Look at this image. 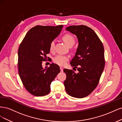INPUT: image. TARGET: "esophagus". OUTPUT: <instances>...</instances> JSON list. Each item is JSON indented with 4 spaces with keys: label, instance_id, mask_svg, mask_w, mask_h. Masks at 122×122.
Listing matches in <instances>:
<instances>
[{
    "label": "esophagus",
    "instance_id": "esophagus-1",
    "mask_svg": "<svg viewBox=\"0 0 122 122\" xmlns=\"http://www.w3.org/2000/svg\"><path fill=\"white\" fill-rule=\"evenodd\" d=\"M60 70H61V71L63 72V68L62 67H60Z\"/></svg>",
    "mask_w": 122,
    "mask_h": 122
}]
</instances>
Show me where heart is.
I'll return each instance as SVG.
<instances>
[{
	"instance_id": "1",
	"label": "heart",
	"mask_w": 122,
	"mask_h": 122,
	"mask_svg": "<svg viewBox=\"0 0 122 122\" xmlns=\"http://www.w3.org/2000/svg\"><path fill=\"white\" fill-rule=\"evenodd\" d=\"M63 41L68 46L70 45H73L75 43V40L74 37L69 34H65L62 37ZM55 47V41H52L50 45V50L51 51H53ZM69 56L63 55H58L54 58L53 61L56 64L60 66H64L66 64V62L69 60Z\"/></svg>"
}]
</instances>
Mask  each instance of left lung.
I'll list each match as a JSON object with an SVG mask.
<instances>
[{
    "label": "left lung",
    "instance_id": "1",
    "mask_svg": "<svg viewBox=\"0 0 122 122\" xmlns=\"http://www.w3.org/2000/svg\"><path fill=\"white\" fill-rule=\"evenodd\" d=\"M66 30L76 35L78 40L77 49L70 64L78 72L76 73L73 70L64 69V86L69 95L84 98L91 94L99 83L105 66L103 46L90 27L70 26Z\"/></svg>",
    "mask_w": 122,
    "mask_h": 122
}]
</instances>
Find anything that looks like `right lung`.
<instances>
[{
	"label": "right lung",
	"instance_id": "right-lung-1",
	"mask_svg": "<svg viewBox=\"0 0 122 122\" xmlns=\"http://www.w3.org/2000/svg\"><path fill=\"white\" fill-rule=\"evenodd\" d=\"M63 26H34L26 34L18 50L19 74L25 89L36 96L48 94L51 82L60 72L57 64L42 67L50 53V45L60 33Z\"/></svg>",
	"mask_w": 122,
	"mask_h": 122
}]
</instances>
